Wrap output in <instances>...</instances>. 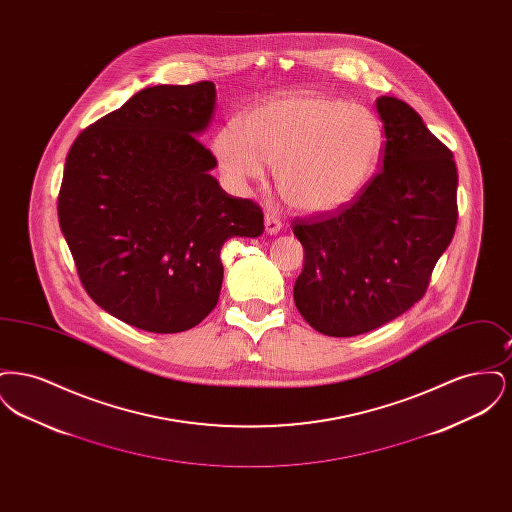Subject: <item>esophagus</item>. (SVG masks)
I'll use <instances>...</instances> for the list:
<instances>
[{
	"instance_id": "1",
	"label": "esophagus",
	"mask_w": 512,
	"mask_h": 512,
	"mask_svg": "<svg viewBox=\"0 0 512 512\" xmlns=\"http://www.w3.org/2000/svg\"><path fill=\"white\" fill-rule=\"evenodd\" d=\"M280 228H282V222L276 217V213L267 211V215H265V230H267V234H278Z\"/></svg>"
}]
</instances>
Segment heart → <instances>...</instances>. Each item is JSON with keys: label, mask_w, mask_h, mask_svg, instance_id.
<instances>
[{"label": "heart", "mask_w": 512, "mask_h": 512, "mask_svg": "<svg viewBox=\"0 0 512 512\" xmlns=\"http://www.w3.org/2000/svg\"><path fill=\"white\" fill-rule=\"evenodd\" d=\"M384 128L361 103L311 92L286 94L226 122L213 149L224 172L259 180L276 169L282 199L305 213H328L353 201L376 172Z\"/></svg>", "instance_id": "1"}]
</instances>
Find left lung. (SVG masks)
Instances as JSON below:
<instances>
[{
	"label": "left lung",
	"mask_w": 512,
	"mask_h": 512,
	"mask_svg": "<svg viewBox=\"0 0 512 512\" xmlns=\"http://www.w3.org/2000/svg\"><path fill=\"white\" fill-rule=\"evenodd\" d=\"M376 109L384 169L340 209L293 220L305 249L293 301L324 336H359L409 311L457 226L451 149L405 101L382 96Z\"/></svg>",
	"instance_id": "obj_1"
}]
</instances>
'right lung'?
Returning <instances> with one entry per match:
<instances>
[{"label": "right lung", "instance_id": "right-lung-1", "mask_svg": "<svg viewBox=\"0 0 512 512\" xmlns=\"http://www.w3.org/2000/svg\"><path fill=\"white\" fill-rule=\"evenodd\" d=\"M215 84L151 86L78 134L57 213L80 282L103 311L155 334L194 328L217 301L228 238L263 234V211L232 197L197 140Z\"/></svg>", "mask_w": 512, "mask_h": 512}]
</instances>
